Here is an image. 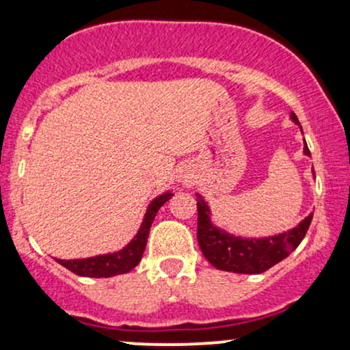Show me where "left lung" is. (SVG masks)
Returning <instances> with one entry per match:
<instances>
[{
	"label": "left lung",
	"mask_w": 350,
	"mask_h": 350,
	"mask_svg": "<svg viewBox=\"0 0 350 350\" xmlns=\"http://www.w3.org/2000/svg\"><path fill=\"white\" fill-rule=\"evenodd\" d=\"M291 118L296 124H299L295 113H291ZM304 154H311L306 142H304ZM311 220L312 214H309L293 230L268 237V239H240V237L227 235L226 232H220L219 228L212 226L207 204L199 199L198 242L204 256L217 270L256 275L275 267L281 260L286 258L295 248H298L311 226Z\"/></svg>",
	"instance_id": "1"
}]
</instances>
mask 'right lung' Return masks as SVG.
I'll return each mask as SVG.
<instances>
[{
  "label": "right lung",
  "instance_id": "1",
  "mask_svg": "<svg viewBox=\"0 0 350 350\" xmlns=\"http://www.w3.org/2000/svg\"><path fill=\"white\" fill-rule=\"evenodd\" d=\"M172 198V194L166 192V194L156 198L148 207L146 215L142 224V228L136 234V237L131 240L123 250L110 253V255H100L92 256V258H80V260H57V262L66 267L67 270L79 276H90V278H108V276L123 275V273L131 271L136 265L142 260L144 247H146L148 235H150V228L152 220H154L156 214L161 208L164 202H167Z\"/></svg>",
  "mask_w": 350,
  "mask_h": 350
}]
</instances>
